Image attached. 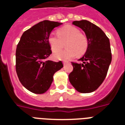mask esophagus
<instances>
[{
    "instance_id": "esophagus-1",
    "label": "esophagus",
    "mask_w": 125,
    "mask_h": 125,
    "mask_svg": "<svg viewBox=\"0 0 125 125\" xmlns=\"http://www.w3.org/2000/svg\"><path fill=\"white\" fill-rule=\"evenodd\" d=\"M63 65H67V63H68V62H63Z\"/></svg>"
}]
</instances>
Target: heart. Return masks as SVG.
Instances as JSON below:
<instances>
[{
	"mask_svg": "<svg viewBox=\"0 0 125 125\" xmlns=\"http://www.w3.org/2000/svg\"><path fill=\"white\" fill-rule=\"evenodd\" d=\"M58 36L51 34L48 42L52 52L60 50L66 43L67 49L54 54V58L63 61H69L76 54L81 56L86 52L88 48L87 38L82 34L78 28L73 26H65L57 31Z\"/></svg>",
	"mask_w": 125,
	"mask_h": 125,
	"instance_id": "1",
	"label": "heart"
}]
</instances>
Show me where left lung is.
I'll return each mask as SVG.
<instances>
[{
  "instance_id": "1",
  "label": "left lung",
  "mask_w": 125,
  "mask_h": 125,
  "mask_svg": "<svg viewBox=\"0 0 125 125\" xmlns=\"http://www.w3.org/2000/svg\"><path fill=\"white\" fill-rule=\"evenodd\" d=\"M73 24L85 32L89 45L85 54L78 60L82 63L72 62L73 70L69 79L78 92L91 93L106 76L112 62L110 40L101 28L88 21H75Z\"/></svg>"
}]
</instances>
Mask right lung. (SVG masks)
Wrapping results in <instances>:
<instances>
[{"mask_svg":"<svg viewBox=\"0 0 125 125\" xmlns=\"http://www.w3.org/2000/svg\"><path fill=\"white\" fill-rule=\"evenodd\" d=\"M62 24L48 20L40 22L22 34L17 46V74L22 85L32 93H45L54 74L63 66L61 61L46 60L52 54L48 38L52 30Z\"/></svg>","mask_w":125,"mask_h":125,"instance_id":"right-lung-1","label":"right lung"}]
</instances>
